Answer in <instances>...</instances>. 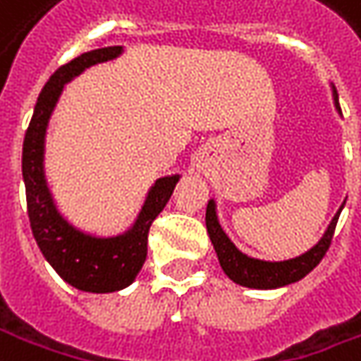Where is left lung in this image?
<instances>
[{"label":"left lung","mask_w":361,"mask_h":361,"mask_svg":"<svg viewBox=\"0 0 361 361\" xmlns=\"http://www.w3.org/2000/svg\"><path fill=\"white\" fill-rule=\"evenodd\" d=\"M329 85H331V95H334V106L338 109V114L342 116V109L338 104V92L334 87V83H329ZM343 204L338 209V214L334 216V219L329 221L328 230L324 231L322 240L314 247H310L305 254L292 257V259H283V262H266V259H257V257L240 252L219 224L218 207H216L214 197L207 202L205 228L209 233L212 245L218 254L219 266L231 281L240 283L243 288H254V290H278V288L290 286L293 281H300L302 278H305L322 262V257L326 255L329 243H331L334 230H336L338 218L342 214Z\"/></svg>","instance_id":"8db88e82"}]
</instances>
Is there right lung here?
Returning a JSON list of instances; mask_svg holds the SVG:
<instances>
[{
	"instance_id": "obj_1",
	"label": "right lung",
	"mask_w": 361,
	"mask_h": 361,
	"mask_svg": "<svg viewBox=\"0 0 361 361\" xmlns=\"http://www.w3.org/2000/svg\"><path fill=\"white\" fill-rule=\"evenodd\" d=\"M123 54L121 45L85 51L61 66L49 78L37 97L33 118L23 140L21 173L27 197V216L35 242L47 264L59 278L75 290L90 293H111L128 288L140 274L147 255V233L173 193L180 173L156 180L143 200L137 218L130 228L116 235H95L75 228L59 212L45 178V135L51 114L66 83L87 68L111 61Z\"/></svg>"
}]
</instances>
